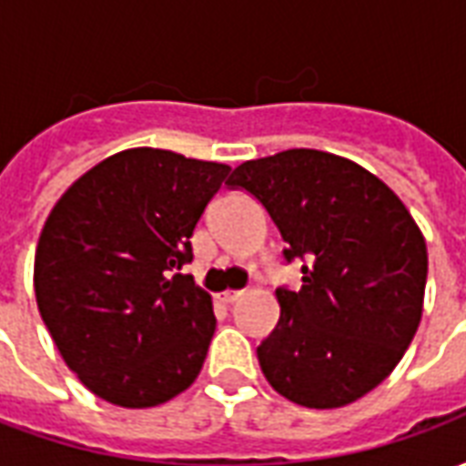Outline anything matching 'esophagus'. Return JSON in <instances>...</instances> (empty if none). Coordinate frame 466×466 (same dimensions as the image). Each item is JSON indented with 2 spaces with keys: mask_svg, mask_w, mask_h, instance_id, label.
<instances>
[{
  "mask_svg": "<svg viewBox=\"0 0 466 466\" xmlns=\"http://www.w3.org/2000/svg\"><path fill=\"white\" fill-rule=\"evenodd\" d=\"M242 289H227V292H222L219 294V302H224V304H232V302H237V299H239V297H242Z\"/></svg>",
  "mask_w": 466,
  "mask_h": 466,
  "instance_id": "esophagus-1",
  "label": "esophagus"
}]
</instances>
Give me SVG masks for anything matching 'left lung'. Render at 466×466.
<instances>
[{
  "instance_id": "obj_1",
  "label": "left lung",
  "mask_w": 466,
  "mask_h": 466,
  "mask_svg": "<svg viewBox=\"0 0 466 466\" xmlns=\"http://www.w3.org/2000/svg\"><path fill=\"white\" fill-rule=\"evenodd\" d=\"M227 184L267 209L284 262H302V289H277L279 322L257 347L267 381L309 410L364 397L421 319L427 244L407 207L360 164L317 149L244 162Z\"/></svg>"
}]
</instances>
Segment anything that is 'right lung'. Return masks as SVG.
<instances>
[{"label":"right lung","mask_w":466,"mask_h":466,"mask_svg":"<svg viewBox=\"0 0 466 466\" xmlns=\"http://www.w3.org/2000/svg\"><path fill=\"white\" fill-rule=\"evenodd\" d=\"M227 174V164L127 149L82 174L46 217L36 307L66 367L99 400L144 410L197 380L217 319L182 267Z\"/></svg>","instance_id":"1"}]
</instances>
